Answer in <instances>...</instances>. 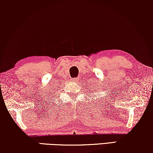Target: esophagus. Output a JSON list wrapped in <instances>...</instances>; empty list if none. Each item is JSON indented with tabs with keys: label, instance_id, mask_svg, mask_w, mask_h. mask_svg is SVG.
<instances>
[{
	"label": "esophagus",
	"instance_id": "obj_1",
	"mask_svg": "<svg viewBox=\"0 0 153 153\" xmlns=\"http://www.w3.org/2000/svg\"><path fill=\"white\" fill-rule=\"evenodd\" d=\"M72 81V82H76L77 81H78V79H76V78H74V79H72V80H71Z\"/></svg>",
	"mask_w": 153,
	"mask_h": 153
}]
</instances>
